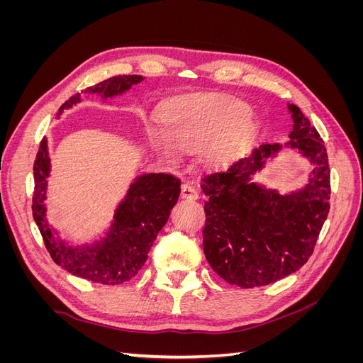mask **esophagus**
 I'll return each instance as SVG.
<instances>
[{
    "mask_svg": "<svg viewBox=\"0 0 363 363\" xmlns=\"http://www.w3.org/2000/svg\"><path fill=\"white\" fill-rule=\"evenodd\" d=\"M182 199L196 200L199 199V191H196L191 183H184V184H182Z\"/></svg>",
    "mask_w": 363,
    "mask_h": 363,
    "instance_id": "1",
    "label": "esophagus"
}]
</instances>
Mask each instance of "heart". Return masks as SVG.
I'll return each mask as SVG.
<instances>
[{"label": "heart", "mask_w": 363, "mask_h": 363, "mask_svg": "<svg viewBox=\"0 0 363 363\" xmlns=\"http://www.w3.org/2000/svg\"><path fill=\"white\" fill-rule=\"evenodd\" d=\"M250 108L235 98L218 94H191L175 98L164 112V127H152V147L169 160L206 150L207 160L223 164L252 136Z\"/></svg>", "instance_id": "obj_1"}]
</instances>
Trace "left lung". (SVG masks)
<instances>
[{
    "instance_id": "8db88e82",
    "label": "left lung",
    "mask_w": 363,
    "mask_h": 363,
    "mask_svg": "<svg viewBox=\"0 0 363 363\" xmlns=\"http://www.w3.org/2000/svg\"><path fill=\"white\" fill-rule=\"evenodd\" d=\"M288 148L311 162L303 189L280 195L252 183V175L281 150L262 144L225 172L204 175L203 248L219 277L240 288H259L300 269L309 260L330 208V168L316 128L295 104Z\"/></svg>"
}]
</instances>
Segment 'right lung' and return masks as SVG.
I'll return each mask as SVG.
<instances>
[{
  "label": "right lung",
  "mask_w": 363,
  "mask_h": 363,
  "mask_svg": "<svg viewBox=\"0 0 363 363\" xmlns=\"http://www.w3.org/2000/svg\"><path fill=\"white\" fill-rule=\"evenodd\" d=\"M142 80V75H116L87 87L86 92L111 98L124 94ZM77 103H80V94H75L62 104L59 112L62 113L63 108H69ZM33 175V218L51 259L77 277L112 286L133 279L144 267L152 242L167 224L171 208L180 195V180L174 175H139L131 183L124 201L118 206L113 224L106 238L92 245L69 247L54 235L45 218L47 207L43 201L47 199V179L50 175L47 139H42L39 145Z\"/></svg>",
  "instance_id": "add662e5"
}]
</instances>
